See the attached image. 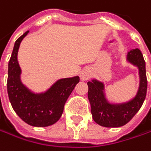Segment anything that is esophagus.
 Segmentation results:
<instances>
[{
	"instance_id": "esophagus-1",
	"label": "esophagus",
	"mask_w": 151,
	"mask_h": 151,
	"mask_svg": "<svg viewBox=\"0 0 151 151\" xmlns=\"http://www.w3.org/2000/svg\"><path fill=\"white\" fill-rule=\"evenodd\" d=\"M91 71L88 69H84L81 72V79L82 81H88L90 77H91Z\"/></svg>"
}]
</instances>
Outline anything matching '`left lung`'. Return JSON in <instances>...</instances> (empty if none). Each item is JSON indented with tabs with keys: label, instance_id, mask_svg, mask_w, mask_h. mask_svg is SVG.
<instances>
[{
	"label": "left lung",
	"instance_id": "obj_1",
	"mask_svg": "<svg viewBox=\"0 0 151 151\" xmlns=\"http://www.w3.org/2000/svg\"><path fill=\"white\" fill-rule=\"evenodd\" d=\"M127 60L139 69L140 87L136 96L125 104H112L106 100L102 82L93 80L88 82V100L91 113L96 123L105 127H119L127 124L141 109L147 94V77L143 55L140 49H132L127 53Z\"/></svg>",
	"mask_w": 151,
	"mask_h": 151
}]
</instances>
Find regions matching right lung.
<instances>
[{
    "label": "right lung",
    "instance_id": "add662e5",
    "mask_svg": "<svg viewBox=\"0 0 151 151\" xmlns=\"http://www.w3.org/2000/svg\"><path fill=\"white\" fill-rule=\"evenodd\" d=\"M25 32L15 42L9 62L7 88L12 108L19 118L32 127H48L61 118L64 104L70 93L80 82L79 76L61 79L47 92L34 94L26 88L20 81L21 69L17 62V52Z\"/></svg>",
    "mask_w": 151,
    "mask_h": 151
}]
</instances>
